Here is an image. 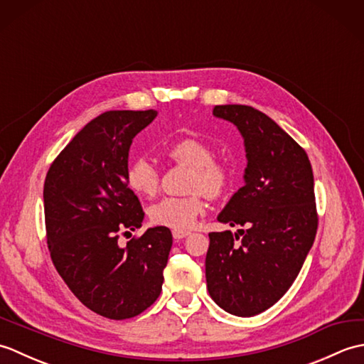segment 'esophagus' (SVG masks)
<instances>
[{
    "label": "esophagus",
    "mask_w": 364,
    "mask_h": 364,
    "mask_svg": "<svg viewBox=\"0 0 364 364\" xmlns=\"http://www.w3.org/2000/svg\"><path fill=\"white\" fill-rule=\"evenodd\" d=\"M172 235H173V239H183V237L189 236L191 233H189V231H186V230H173Z\"/></svg>",
    "instance_id": "obj_1"
}]
</instances>
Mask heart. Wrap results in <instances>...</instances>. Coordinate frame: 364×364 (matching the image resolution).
I'll return each mask as SVG.
<instances>
[{
	"instance_id": "obj_1",
	"label": "heart",
	"mask_w": 364,
	"mask_h": 364,
	"mask_svg": "<svg viewBox=\"0 0 364 364\" xmlns=\"http://www.w3.org/2000/svg\"><path fill=\"white\" fill-rule=\"evenodd\" d=\"M167 156L192 168L191 191H202L208 197L222 196L230 183V170L225 164L214 161L211 146L196 137H184L170 144L166 149ZM127 183L139 196L150 197L159 188V170L146 158H136L127 168ZM205 213L202 194L189 197H166L150 208V219L161 227L173 230H188L200 214Z\"/></svg>"
}]
</instances>
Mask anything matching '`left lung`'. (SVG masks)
I'll return each mask as SVG.
<instances>
[{
    "label": "left lung",
    "instance_id": "left-lung-1",
    "mask_svg": "<svg viewBox=\"0 0 364 364\" xmlns=\"http://www.w3.org/2000/svg\"><path fill=\"white\" fill-rule=\"evenodd\" d=\"M213 115L239 129L247 156L244 186L218 220L245 230L210 233L206 286L222 310L250 318L284 296L314 242L313 168L305 150L255 107L222 105Z\"/></svg>",
    "mask_w": 364,
    "mask_h": 364
}]
</instances>
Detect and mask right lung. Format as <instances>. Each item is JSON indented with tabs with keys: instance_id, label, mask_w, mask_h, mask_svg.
<instances>
[{
	"instance_id": "right-lung-1",
	"label": "right lung",
	"mask_w": 364,
	"mask_h": 364,
	"mask_svg": "<svg viewBox=\"0 0 364 364\" xmlns=\"http://www.w3.org/2000/svg\"><path fill=\"white\" fill-rule=\"evenodd\" d=\"M158 112L107 111L89 122L54 159L43 186L53 264L82 305L107 319H129L159 297L172 249L167 227L119 245L142 227L141 202L127 183L129 146ZM129 233V231H127Z\"/></svg>"
}]
</instances>
